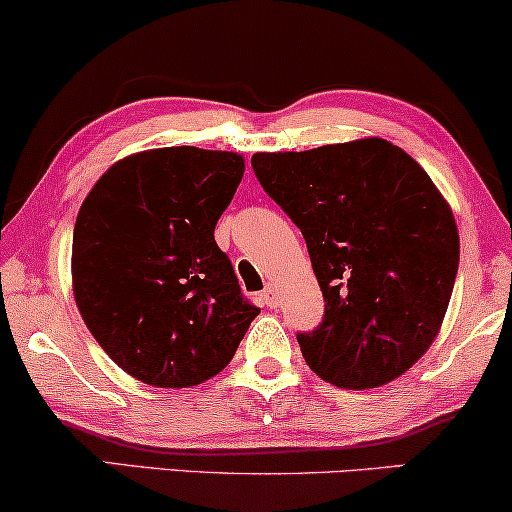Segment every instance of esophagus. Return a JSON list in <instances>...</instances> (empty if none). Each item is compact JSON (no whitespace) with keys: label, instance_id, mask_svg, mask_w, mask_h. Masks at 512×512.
<instances>
[{"label":"esophagus","instance_id":"34e87169","mask_svg":"<svg viewBox=\"0 0 512 512\" xmlns=\"http://www.w3.org/2000/svg\"><path fill=\"white\" fill-rule=\"evenodd\" d=\"M261 304L263 306H270V308L277 306V289L275 287L263 289V292H261Z\"/></svg>","mask_w":512,"mask_h":512}]
</instances>
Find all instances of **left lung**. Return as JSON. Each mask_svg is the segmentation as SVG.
I'll return each mask as SVG.
<instances>
[{
  "instance_id": "8db88e82",
  "label": "left lung",
  "mask_w": 512,
  "mask_h": 512,
  "mask_svg": "<svg viewBox=\"0 0 512 512\" xmlns=\"http://www.w3.org/2000/svg\"><path fill=\"white\" fill-rule=\"evenodd\" d=\"M263 189L306 239L325 299L299 334L308 368L342 389H375L425 356L458 273V225L444 194L382 137L306 151H258Z\"/></svg>"
}]
</instances>
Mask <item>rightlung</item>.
<instances>
[{
  "instance_id": "obj_1",
  "label": "right lung",
  "mask_w": 512,
  "mask_h": 512,
  "mask_svg": "<svg viewBox=\"0 0 512 512\" xmlns=\"http://www.w3.org/2000/svg\"><path fill=\"white\" fill-rule=\"evenodd\" d=\"M244 178L237 151L161 147L116 161L82 201L73 296L87 330L144 384L216 377L261 308L239 294L213 230Z\"/></svg>"
}]
</instances>
